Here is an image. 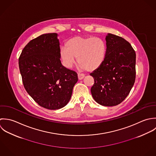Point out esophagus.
Here are the masks:
<instances>
[{
  "instance_id": "34e87169",
  "label": "esophagus",
  "mask_w": 156,
  "mask_h": 156,
  "mask_svg": "<svg viewBox=\"0 0 156 156\" xmlns=\"http://www.w3.org/2000/svg\"><path fill=\"white\" fill-rule=\"evenodd\" d=\"M84 74H83V73H78V79L80 80H83V78H84Z\"/></svg>"
}]
</instances>
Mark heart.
Masks as SVG:
<instances>
[{
	"instance_id": "obj_1",
	"label": "heart",
	"mask_w": 156,
	"mask_h": 156,
	"mask_svg": "<svg viewBox=\"0 0 156 156\" xmlns=\"http://www.w3.org/2000/svg\"><path fill=\"white\" fill-rule=\"evenodd\" d=\"M107 51L106 43L99 37L75 36L69 38L60 49V57L66 67L70 68L76 57L81 67L94 71L103 63Z\"/></svg>"
}]
</instances>
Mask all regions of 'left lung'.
Returning a JSON list of instances; mask_svg holds the SVG:
<instances>
[{"label":"left lung","mask_w":156,"mask_h":156,"mask_svg":"<svg viewBox=\"0 0 156 156\" xmlns=\"http://www.w3.org/2000/svg\"><path fill=\"white\" fill-rule=\"evenodd\" d=\"M107 51L101 66L90 75L94 77L91 94L104 106L121 103L129 94L136 79V52L121 37L108 34Z\"/></svg>","instance_id":"1"}]
</instances>
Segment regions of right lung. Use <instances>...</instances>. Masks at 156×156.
Returning a JSON list of instances; mask_svg holds the SVG:
<instances>
[{"label":"right lung","mask_w":156,"mask_h":156,"mask_svg":"<svg viewBox=\"0 0 156 156\" xmlns=\"http://www.w3.org/2000/svg\"><path fill=\"white\" fill-rule=\"evenodd\" d=\"M56 33L32 39L19 58L20 72L27 92L41 107L57 110L69 101L78 75L64 67Z\"/></svg>","instance_id":"obj_1"}]
</instances>
